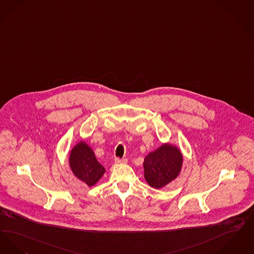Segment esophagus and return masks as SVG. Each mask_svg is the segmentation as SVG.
<instances>
[{
	"mask_svg": "<svg viewBox=\"0 0 254 254\" xmlns=\"http://www.w3.org/2000/svg\"><path fill=\"white\" fill-rule=\"evenodd\" d=\"M127 162V159L126 158H120V157H117L115 159V163L116 164H123V163H126Z\"/></svg>",
	"mask_w": 254,
	"mask_h": 254,
	"instance_id": "obj_1",
	"label": "esophagus"
}]
</instances>
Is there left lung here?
Wrapping results in <instances>:
<instances>
[{
	"label": "left lung",
	"mask_w": 254,
	"mask_h": 254,
	"mask_svg": "<svg viewBox=\"0 0 254 254\" xmlns=\"http://www.w3.org/2000/svg\"><path fill=\"white\" fill-rule=\"evenodd\" d=\"M183 156L177 146L162 144L144 158V177L152 188L165 187L180 174Z\"/></svg>",
	"instance_id": "obj_1"
}]
</instances>
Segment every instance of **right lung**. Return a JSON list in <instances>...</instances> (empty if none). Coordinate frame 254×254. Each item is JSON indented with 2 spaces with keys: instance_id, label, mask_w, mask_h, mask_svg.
Masks as SVG:
<instances>
[{
  "instance_id": "add662e5",
  "label": "right lung",
  "mask_w": 254,
  "mask_h": 254,
  "mask_svg": "<svg viewBox=\"0 0 254 254\" xmlns=\"http://www.w3.org/2000/svg\"><path fill=\"white\" fill-rule=\"evenodd\" d=\"M69 166L74 176L89 187L94 186L105 173L93 150L85 141H79L70 152Z\"/></svg>"
}]
</instances>
